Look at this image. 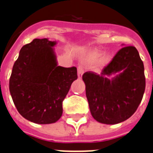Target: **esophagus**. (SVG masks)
Listing matches in <instances>:
<instances>
[{"label": "esophagus", "mask_w": 153, "mask_h": 153, "mask_svg": "<svg viewBox=\"0 0 153 153\" xmlns=\"http://www.w3.org/2000/svg\"><path fill=\"white\" fill-rule=\"evenodd\" d=\"M83 73H84V70H83L82 66L79 65V67H78V77H79V79H82Z\"/></svg>", "instance_id": "obj_1"}]
</instances>
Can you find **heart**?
Here are the masks:
<instances>
[{"instance_id": "heart-1", "label": "heart", "mask_w": 153, "mask_h": 153, "mask_svg": "<svg viewBox=\"0 0 153 153\" xmlns=\"http://www.w3.org/2000/svg\"><path fill=\"white\" fill-rule=\"evenodd\" d=\"M100 52L97 49H92V50L88 51L87 53H85V59L89 60V61H93L94 59H96L97 57L100 56ZM111 56L110 53H105L102 55L99 59L95 62V67L97 68H101L105 67V65L108 64L109 62L111 61Z\"/></svg>"}]
</instances>
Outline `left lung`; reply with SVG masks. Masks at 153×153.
<instances>
[{
	"instance_id": "1",
	"label": "left lung",
	"mask_w": 153,
	"mask_h": 153,
	"mask_svg": "<svg viewBox=\"0 0 153 153\" xmlns=\"http://www.w3.org/2000/svg\"><path fill=\"white\" fill-rule=\"evenodd\" d=\"M82 80L92 116L101 123L112 125L129 119L145 93L144 64L134 46L122 48L100 74L85 72Z\"/></svg>"
}]
</instances>
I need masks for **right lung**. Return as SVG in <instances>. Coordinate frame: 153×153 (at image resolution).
<instances>
[{"instance_id":"add662e5","label":"right lung","mask_w":153,"mask_h":153,"mask_svg":"<svg viewBox=\"0 0 153 153\" xmlns=\"http://www.w3.org/2000/svg\"><path fill=\"white\" fill-rule=\"evenodd\" d=\"M56 42L33 39L23 45L15 62L9 90L19 113L38 124L59 120L62 103L78 79L77 68L58 66L53 47Z\"/></svg>"}]
</instances>
